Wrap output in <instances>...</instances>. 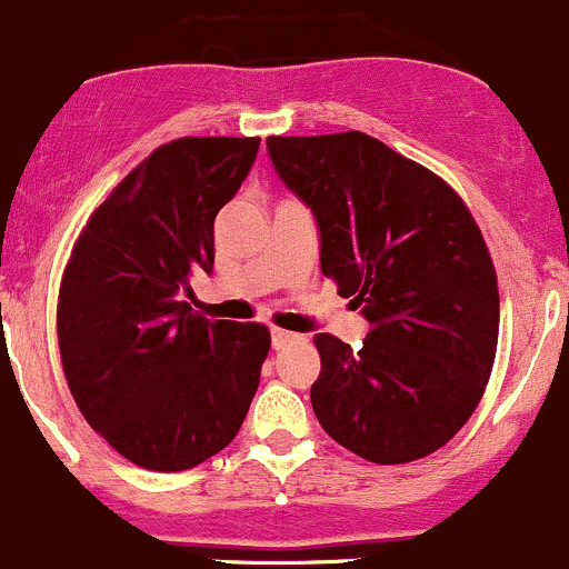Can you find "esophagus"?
Here are the masks:
<instances>
[{
  "mask_svg": "<svg viewBox=\"0 0 569 569\" xmlns=\"http://www.w3.org/2000/svg\"><path fill=\"white\" fill-rule=\"evenodd\" d=\"M271 337H273V348H282V346H287V342L296 340V335H292V331H284V329H273Z\"/></svg>",
  "mask_w": 569,
  "mask_h": 569,
  "instance_id": "34e87169",
  "label": "esophagus"
}]
</instances>
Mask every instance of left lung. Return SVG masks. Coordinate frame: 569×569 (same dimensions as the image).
Here are the masks:
<instances>
[{"instance_id":"8db88e82","label":"left lung","mask_w":569,"mask_h":569,"mask_svg":"<svg viewBox=\"0 0 569 569\" xmlns=\"http://www.w3.org/2000/svg\"><path fill=\"white\" fill-rule=\"evenodd\" d=\"M282 182L312 207L320 271L362 309L351 348L315 335L312 409L376 465L440 451L476 412L498 348V277L462 196L365 132L268 138Z\"/></svg>"}]
</instances>
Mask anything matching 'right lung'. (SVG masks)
Here are the masks:
<instances>
[{
    "label": "right lung",
    "instance_id": "obj_1",
    "mask_svg": "<svg viewBox=\"0 0 569 569\" xmlns=\"http://www.w3.org/2000/svg\"><path fill=\"white\" fill-rule=\"evenodd\" d=\"M260 138H177L127 173L82 227L58 296L66 381L123 459L190 470L234 440L271 351L262 323L207 320L182 292L212 271L216 216Z\"/></svg>",
    "mask_w": 569,
    "mask_h": 569
}]
</instances>
